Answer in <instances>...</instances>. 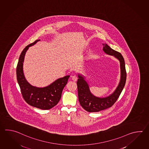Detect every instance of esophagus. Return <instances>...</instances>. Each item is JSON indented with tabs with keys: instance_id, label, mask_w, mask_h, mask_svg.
Segmentation results:
<instances>
[{
	"instance_id": "esophagus-1",
	"label": "esophagus",
	"mask_w": 149,
	"mask_h": 149,
	"mask_svg": "<svg viewBox=\"0 0 149 149\" xmlns=\"http://www.w3.org/2000/svg\"><path fill=\"white\" fill-rule=\"evenodd\" d=\"M72 79H73L74 81L75 82V81H76L77 80V76L75 75H73V76H72Z\"/></svg>"
}]
</instances>
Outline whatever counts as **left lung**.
<instances>
[{"mask_svg": "<svg viewBox=\"0 0 149 149\" xmlns=\"http://www.w3.org/2000/svg\"><path fill=\"white\" fill-rule=\"evenodd\" d=\"M103 50L107 55L113 56L120 63V79L115 90L106 97H97L91 93L89 85L84 76L78 74L77 81L78 97L81 106L83 109L90 112H99L112 106L118 99L124 88L126 80V72L124 59L120 53L111 48L106 43L103 44Z\"/></svg>", "mask_w": 149, "mask_h": 149, "instance_id": "8db88e82", "label": "left lung"}]
</instances>
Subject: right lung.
Returning a JSON list of instances; mask_svg holds the SVG:
<instances>
[{
	"mask_svg": "<svg viewBox=\"0 0 149 149\" xmlns=\"http://www.w3.org/2000/svg\"><path fill=\"white\" fill-rule=\"evenodd\" d=\"M40 40L26 46L20 55L16 68L17 80L25 101L31 106L40 109L48 110L55 106L61 99L62 91L66 85L70 75L56 79L48 86L38 88L31 85L25 77L23 63L25 55L31 46H33Z\"/></svg>",
	"mask_w": 149,
	"mask_h": 149,
	"instance_id": "1",
	"label": "right lung"
}]
</instances>
